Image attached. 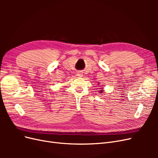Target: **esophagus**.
I'll use <instances>...</instances> for the list:
<instances>
[{
    "label": "esophagus",
    "instance_id": "obj_1",
    "mask_svg": "<svg viewBox=\"0 0 158 158\" xmlns=\"http://www.w3.org/2000/svg\"><path fill=\"white\" fill-rule=\"evenodd\" d=\"M77 76H80V77H82V76H83V73L82 71H78L77 73Z\"/></svg>",
    "mask_w": 158,
    "mask_h": 158
}]
</instances>
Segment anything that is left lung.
Instances as JSON below:
<instances>
[{
	"label": "left lung",
	"instance_id": "8db88e82",
	"mask_svg": "<svg viewBox=\"0 0 158 158\" xmlns=\"http://www.w3.org/2000/svg\"><path fill=\"white\" fill-rule=\"evenodd\" d=\"M102 92H102V90H101V91H100V93H102Z\"/></svg>",
	"mask_w": 158,
	"mask_h": 158
}]
</instances>
